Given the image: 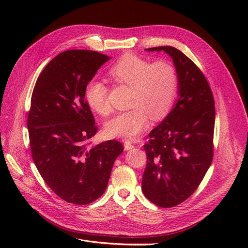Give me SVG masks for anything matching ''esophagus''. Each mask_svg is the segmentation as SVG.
Listing matches in <instances>:
<instances>
[{"instance_id":"esophagus-1","label":"esophagus","mask_w":248,"mask_h":248,"mask_svg":"<svg viewBox=\"0 0 248 248\" xmlns=\"http://www.w3.org/2000/svg\"><path fill=\"white\" fill-rule=\"evenodd\" d=\"M124 150L125 151H129V150H133L134 148H135V145H133L132 142H129V141H124Z\"/></svg>"}]
</instances>
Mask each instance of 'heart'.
<instances>
[{"label": "heart", "instance_id": "1", "mask_svg": "<svg viewBox=\"0 0 248 248\" xmlns=\"http://www.w3.org/2000/svg\"><path fill=\"white\" fill-rule=\"evenodd\" d=\"M108 76L119 84L132 87L127 111L117 113L107 123L109 137L134 140L149 125L150 116L160 121L170 112L178 91V74L173 65L164 60L151 62L135 54H125L108 70ZM108 87L90 79L84 88V98L95 112L107 115L111 108L108 101Z\"/></svg>", "mask_w": 248, "mask_h": 248}]
</instances>
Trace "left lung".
<instances>
[{"label": "left lung", "mask_w": 248, "mask_h": 248, "mask_svg": "<svg viewBox=\"0 0 248 248\" xmlns=\"http://www.w3.org/2000/svg\"><path fill=\"white\" fill-rule=\"evenodd\" d=\"M146 50L166 52L178 74L177 103L144 146L148 161L141 182L147 199L170 208L191 196L211 165L215 103L206 77L180 50L172 46Z\"/></svg>", "instance_id": "8db88e82"}]
</instances>
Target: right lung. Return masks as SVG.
I'll return each mask as SVG.
<instances>
[{
    "instance_id": "1",
    "label": "right lung",
    "mask_w": 248,
    "mask_h": 248,
    "mask_svg": "<svg viewBox=\"0 0 248 248\" xmlns=\"http://www.w3.org/2000/svg\"><path fill=\"white\" fill-rule=\"evenodd\" d=\"M109 59L91 50L64 51L42 70L31 97L27 125L33 161L51 190L76 205L101 196L124 151L114 140L90 146L97 126L84 88Z\"/></svg>"
}]
</instances>
